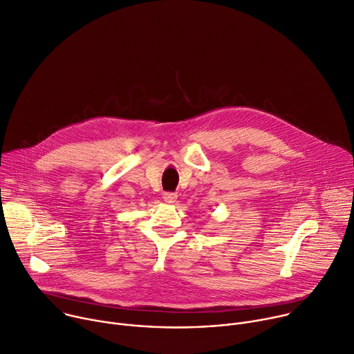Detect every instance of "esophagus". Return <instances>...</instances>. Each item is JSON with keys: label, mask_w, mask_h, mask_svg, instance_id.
Returning a JSON list of instances; mask_svg holds the SVG:
<instances>
[{"label": "esophagus", "mask_w": 354, "mask_h": 354, "mask_svg": "<svg viewBox=\"0 0 354 354\" xmlns=\"http://www.w3.org/2000/svg\"><path fill=\"white\" fill-rule=\"evenodd\" d=\"M176 198H177V195L174 192H165L163 194V199L166 202H173V201H176Z\"/></svg>", "instance_id": "obj_1"}]
</instances>
